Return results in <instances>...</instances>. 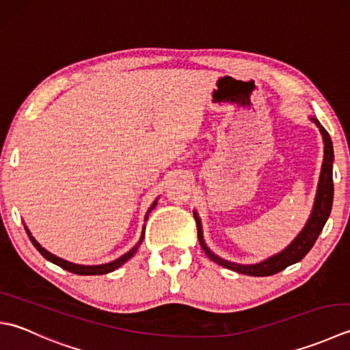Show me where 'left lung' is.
Wrapping results in <instances>:
<instances>
[{"label":"left lung","mask_w":350,"mask_h":350,"mask_svg":"<svg viewBox=\"0 0 350 350\" xmlns=\"http://www.w3.org/2000/svg\"><path fill=\"white\" fill-rule=\"evenodd\" d=\"M314 122H316L317 127L320 129L321 135H323V141H325V159H323V165H321V173H320V180H319V189H317V197H316V203H314V209L312 214L308 220L306 226L304 230L300 232L297 238L278 255L271 256L265 261L259 262V264H253V265H239L234 264L229 261H224V259L215 256L212 253L206 244L203 241L202 237V226L200 220L196 215V221H197V234L198 239H200V245L203 247L204 253L209 256L212 261L220 264L226 269H230L238 273H243V275L247 276H271L276 275V273L285 270L286 267L291 264L299 262L300 259H304L308 252L312 249L314 243L317 241V238L320 235L321 229L326 223L327 218H329L331 209H332V200H334V182H332V162H334V150H332V141L329 133L326 132L325 127L320 124V122L316 118H311Z\"/></svg>","instance_id":"left-lung-1"}]
</instances>
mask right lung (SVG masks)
Instances as JSON below:
<instances>
[{
	"instance_id": "add662e5",
	"label": "right lung",
	"mask_w": 350,
	"mask_h": 350,
	"mask_svg": "<svg viewBox=\"0 0 350 350\" xmlns=\"http://www.w3.org/2000/svg\"><path fill=\"white\" fill-rule=\"evenodd\" d=\"M156 206V202L153 203V206L150 208V211H152L153 208ZM148 211V212H150ZM25 230H27V235H29V238L31 239V243H33V245L34 247H36L38 250H39V253L40 255H42L45 259H48V261L50 262H53V264H56V265H59V267H62V269L64 270H68V271H71V273H75V275H83V276H95V275H106V273H111V271H113V270H116L118 269V267H121L122 264L124 262H127L130 258H132L135 253H136V250H138V247H139V244L142 243V238H144V234H146V230H142V237H141V239H139V243L135 245V247L130 250V252H127L126 255H122L121 258H118L116 259V261H113V262H109V264H103V265H77V264H72V262H68V261H64V259H60V258H57V256H54V255H51L50 252H46L44 247H40L39 245V243L36 241V239H34L31 235H30V232H29V229L25 228Z\"/></svg>"
}]
</instances>
